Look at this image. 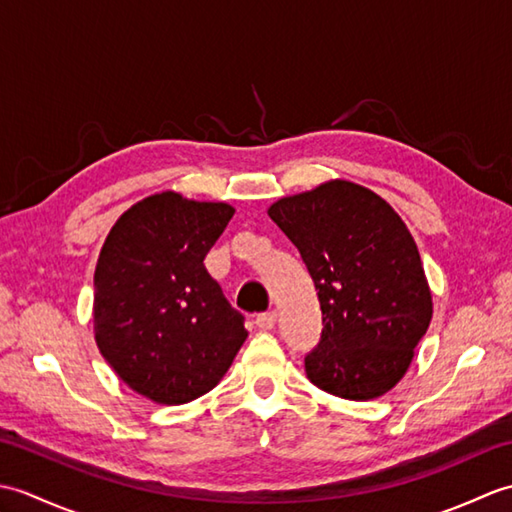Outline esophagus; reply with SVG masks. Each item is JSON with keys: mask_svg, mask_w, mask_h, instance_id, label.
<instances>
[{"mask_svg": "<svg viewBox=\"0 0 512 512\" xmlns=\"http://www.w3.org/2000/svg\"><path fill=\"white\" fill-rule=\"evenodd\" d=\"M277 323V314L275 312H264V314H257L255 325L259 330H273Z\"/></svg>", "mask_w": 512, "mask_h": 512, "instance_id": "34e87169", "label": "esophagus"}]
</instances>
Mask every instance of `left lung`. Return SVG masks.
<instances>
[{"mask_svg": "<svg viewBox=\"0 0 512 512\" xmlns=\"http://www.w3.org/2000/svg\"><path fill=\"white\" fill-rule=\"evenodd\" d=\"M268 215L299 248L321 301L323 332L306 356L308 380L345 400L387 394L433 317L407 224L378 193L341 178L279 198Z\"/></svg>", "mask_w": 512, "mask_h": 512, "instance_id": "1", "label": "left lung"}]
</instances>
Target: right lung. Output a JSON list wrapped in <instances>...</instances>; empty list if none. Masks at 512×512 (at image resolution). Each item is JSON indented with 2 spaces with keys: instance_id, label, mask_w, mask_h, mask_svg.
<instances>
[{
  "instance_id": "right-lung-1",
  "label": "right lung",
  "mask_w": 512,
  "mask_h": 512,
  "mask_svg": "<svg viewBox=\"0 0 512 512\" xmlns=\"http://www.w3.org/2000/svg\"><path fill=\"white\" fill-rule=\"evenodd\" d=\"M226 202L176 191L132 204L107 233L94 270V341L116 376L156 405L211 391L246 341L204 257L231 220Z\"/></svg>"
}]
</instances>
